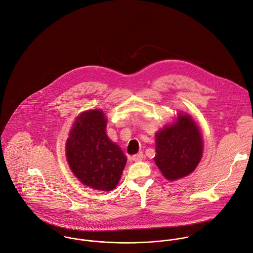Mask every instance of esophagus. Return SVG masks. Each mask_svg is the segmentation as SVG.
<instances>
[{
  "instance_id": "34e87169",
  "label": "esophagus",
  "mask_w": 253,
  "mask_h": 253,
  "mask_svg": "<svg viewBox=\"0 0 253 253\" xmlns=\"http://www.w3.org/2000/svg\"><path fill=\"white\" fill-rule=\"evenodd\" d=\"M144 158V155H143V153H138V154H135L133 157H132V159H133V161H136V162H138V161H141L142 159Z\"/></svg>"
}]
</instances>
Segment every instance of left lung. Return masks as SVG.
<instances>
[{
	"instance_id": "1",
	"label": "left lung",
	"mask_w": 253,
	"mask_h": 253,
	"mask_svg": "<svg viewBox=\"0 0 253 253\" xmlns=\"http://www.w3.org/2000/svg\"><path fill=\"white\" fill-rule=\"evenodd\" d=\"M178 119L155 134L154 161L168 181L191 174L201 161L203 141L199 126L189 114H178Z\"/></svg>"
}]
</instances>
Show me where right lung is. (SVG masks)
<instances>
[{"label": "right lung", "mask_w": 253, "mask_h": 253, "mask_svg": "<svg viewBox=\"0 0 253 253\" xmlns=\"http://www.w3.org/2000/svg\"><path fill=\"white\" fill-rule=\"evenodd\" d=\"M106 118L101 109L82 112L66 141V158L73 174L94 190H113L127 157L106 136Z\"/></svg>", "instance_id": "add662e5"}]
</instances>
